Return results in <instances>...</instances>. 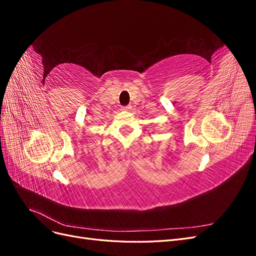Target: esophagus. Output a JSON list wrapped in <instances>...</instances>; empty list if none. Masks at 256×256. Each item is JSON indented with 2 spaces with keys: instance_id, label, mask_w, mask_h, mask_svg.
I'll use <instances>...</instances> for the list:
<instances>
[{
  "instance_id": "obj_1",
  "label": "esophagus",
  "mask_w": 256,
  "mask_h": 256,
  "mask_svg": "<svg viewBox=\"0 0 256 256\" xmlns=\"http://www.w3.org/2000/svg\"><path fill=\"white\" fill-rule=\"evenodd\" d=\"M122 110V111H125V112H129V111L131 110V106H124Z\"/></svg>"
}]
</instances>
